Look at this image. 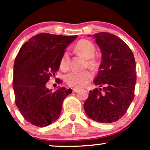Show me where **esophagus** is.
Returning <instances> with one entry per match:
<instances>
[{
	"label": "esophagus",
	"mask_w": 150,
	"mask_h": 150,
	"mask_svg": "<svg viewBox=\"0 0 150 150\" xmlns=\"http://www.w3.org/2000/svg\"><path fill=\"white\" fill-rule=\"evenodd\" d=\"M78 90H79L78 88H73V92H78Z\"/></svg>",
	"instance_id": "34e87169"
}]
</instances>
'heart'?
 Segmentation results:
<instances>
[{
	"label": "heart",
	"instance_id": "obj_1",
	"mask_svg": "<svg viewBox=\"0 0 150 150\" xmlns=\"http://www.w3.org/2000/svg\"><path fill=\"white\" fill-rule=\"evenodd\" d=\"M75 50L79 54L87 59V63L90 68L97 66V61L93 58L95 53V47L92 42L86 39H82L75 44ZM70 56L68 51L63 53L60 61L61 69L67 70L69 66ZM92 75L88 70L85 71H72L65 76V81L72 87H82L91 80Z\"/></svg>",
	"mask_w": 150,
	"mask_h": 150
}]
</instances>
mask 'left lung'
<instances>
[{
    "label": "left lung",
    "instance_id": "left-lung-1",
    "mask_svg": "<svg viewBox=\"0 0 150 150\" xmlns=\"http://www.w3.org/2000/svg\"><path fill=\"white\" fill-rule=\"evenodd\" d=\"M89 37L90 35H88ZM101 52L99 71L84 109L90 119L102 123L119 120L134 98L135 61L131 49L119 37L107 32L93 35Z\"/></svg>",
    "mask_w": 150,
    "mask_h": 150
}]
</instances>
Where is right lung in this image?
Here are the masks:
<instances>
[{
  "instance_id": "right-lung-1",
  "label": "right lung",
  "mask_w": 150,
  "mask_h": 150,
  "mask_svg": "<svg viewBox=\"0 0 150 150\" xmlns=\"http://www.w3.org/2000/svg\"><path fill=\"white\" fill-rule=\"evenodd\" d=\"M77 36L41 33L24 44L15 58L13 89L15 103L25 119L32 125L47 126L59 118L64 99L72 89L46 87L59 69L65 49ZM58 80V83H61Z\"/></svg>"
}]
</instances>
